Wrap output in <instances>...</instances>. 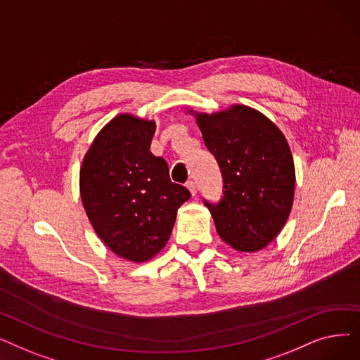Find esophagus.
<instances>
[{
    "instance_id": "obj_1",
    "label": "esophagus",
    "mask_w": 360,
    "mask_h": 360,
    "mask_svg": "<svg viewBox=\"0 0 360 360\" xmlns=\"http://www.w3.org/2000/svg\"><path fill=\"white\" fill-rule=\"evenodd\" d=\"M186 188H188V190H190V193H191L193 197L197 195V185H195L194 181H188V182H186Z\"/></svg>"
}]
</instances>
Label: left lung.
Instances as JSON below:
<instances>
[{
  "mask_svg": "<svg viewBox=\"0 0 360 360\" xmlns=\"http://www.w3.org/2000/svg\"><path fill=\"white\" fill-rule=\"evenodd\" d=\"M223 176V197L204 201L220 239L257 252L285 228L295 198V163L280 128L247 105L207 113L188 109Z\"/></svg>",
  "mask_w": 360,
  "mask_h": 360,
  "instance_id": "8db88e82",
  "label": "left lung"
}]
</instances>
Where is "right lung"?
<instances>
[{
    "label": "right lung",
    "mask_w": 360,
    "mask_h": 360,
    "mask_svg": "<svg viewBox=\"0 0 360 360\" xmlns=\"http://www.w3.org/2000/svg\"><path fill=\"white\" fill-rule=\"evenodd\" d=\"M156 121L113 117L94 137L80 167V197L94 232L131 262H147L167 243L179 207L191 197L151 155Z\"/></svg>",
    "instance_id": "add662e5"
}]
</instances>
